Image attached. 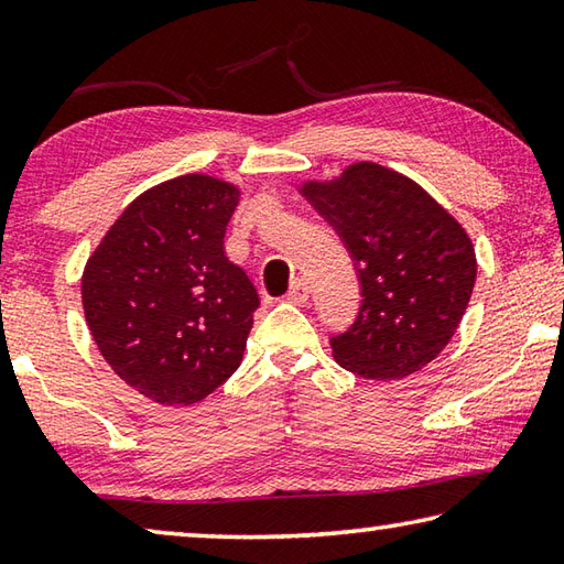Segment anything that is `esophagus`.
<instances>
[{
  "mask_svg": "<svg viewBox=\"0 0 564 564\" xmlns=\"http://www.w3.org/2000/svg\"><path fill=\"white\" fill-rule=\"evenodd\" d=\"M285 301L293 303V305H303V303H308V283L301 281V279L295 281V283L291 285L289 295H285Z\"/></svg>",
  "mask_w": 564,
  "mask_h": 564,
  "instance_id": "obj_1",
  "label": "esophagus"
}]
</instances>
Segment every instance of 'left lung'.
Returning a JSON list of instances; mask_svg holds the SVG:
<instances>
[{
    "label": "left lung",
    "instance_id": "left-lung-1",
    "mask_svg": "<svg viewBox=\"0 0 564 564\" xmlns=\"http://www.w3.org/2000/svg\"><path fill=\"white\" fill-rule=\"evenodd\" d=\"M301 194L336 228L356 261L360 308L330 338L340 368L395 380L437 358L470 303L477 261L470 236L413 178L370 161Z\"/></svg>",
    "mask_w": 564,
    "mask_h": 564
}]
</instances>
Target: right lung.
Returning a JSON list of instances; mask_svg holds the SVG:
<instances>
[{
  "mask_svg": "<svg viewBox=\"0 0 564 564\" xmlns=\"http://www.w3.org/2000/svg\"><path fill=\"white\" fill-rule=\"evenodd\" d=\"M238 194L206 174L164 181L123 208L84 269L99 352L154 403H198L241 366L259 293L224 251Z\"/></svg>",
  "mask_w": 564,
  "mask_h": 564,
  "instance_id": "add662e5",
  "label": "right lung"
}]
</instances>
